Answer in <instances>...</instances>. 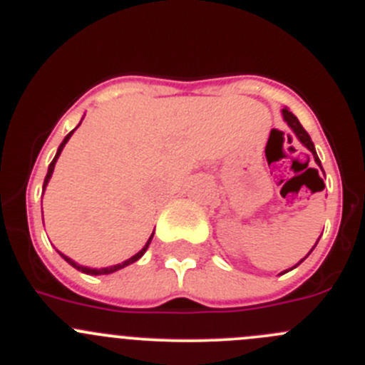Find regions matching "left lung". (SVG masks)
Instances as JSON below:
<instances>
[{"label":"left lung","instance_id":"8db88e82","mask_svg":"<svg viewBox=\"0 0 365 365\" xmlns=\"http://www.w3.org/2000/svg\"><path fill=\"white\" fill-rule=\"evenodd\" d=\"M282 112H284V119H285V121H287V125L291 126L292 132H294L296 137H298V139L302 140L303 146L309 148L310 153L314 155V160H316L317 165H319V168H321V160H319V157H317L316 148H314L312 139H310V135H309V133H307V130L302 126V123H299L298 118H296V115L292 114V112H289L287 108H284V110H282ZM321 169H323V168H321ZM316 246H317V242H316ZM316 246H314V247H316ZM314 247H312V250H314ZM309 255H310V253H309Z\"/></svg>","mask_w":365,"mask_h":365}]
</instances>
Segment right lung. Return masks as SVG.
Instances as JSON below:
<instances>
[{"instance_id":"obj_1","label":"right lung","mask_w":365,"mask_h":365,"mask_svg":"<svg viewBox=\"0 0 365 365\" xmlns=\"http://www.w3.org/2000/svg\"><path fill=\"white\" fill-rule=\"evenodd\" d=\"M73 132H74V130H73ZM73 132H71V133H67V135H66V139H63V140H62V144H60V146H58V151H56L55 158H53V162H51V164H49V168H48V175H46V178H44V189H46V185H48L49 178H51V175H53V169H55V162H56V158L60 157V153H62L63 146H66V143H67V140H69V137L73 135ZM151 239H153V233H151L150 240H148V242H146V246H144L143 250L139 251V253H137V255H133L132 258H128V260H125V262H123V264L112 265V267H103V269H91V267H83V265H78L76 262H73V260H71V258H67L66 255H62V253H60V257H62L63 260L67 262V264H71V265H73L74 269H78V271L85 272V274H96V277H98V274H110V272H114V271H119V269L126 267V265H130V264H133V262H137V260H139V258L143 257L144 253H146L148 246H150V242H151Z\"/></svg>"}]
</instances>
